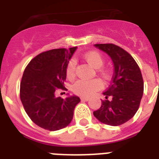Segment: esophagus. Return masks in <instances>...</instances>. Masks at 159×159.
I'll return each mask as SVG.
<instances>
[{
    "label": "esophagus",
    "mask_w": 159,
    "mask_h": 159,
    "mask_svg": "<svg viewBox=\"0 0 159 159\" xmlns=\"http://www.w3.org/2000/svg\"><path fill=\"white\" fill-rule=\"evenodd\" d=\"M81 100H82V102H88L90 98H88V97H81Z\"/></svg>",
    "instance_id": "esophagus-1"
}]
</instances>
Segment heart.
<instances>
[{
    "mask_svg": "<svg viewBox=\"0 0 159 159\" xmlns=\"http://www.w3.org/2000/svg\"><path fill=\"white\" fill-rule=\"evenodd\" d=\"M84 58L89 64H91L93 67L98 69L99 72L105 77L109 78L110 72L106 69H102L101 67L104 64V58L102 55L97 51H90L84 54ZM77 62L76 60L72 58L67 62L66 67V74L67 77L72 78L74 77L75 70H76ZM103 87V83L99 79L92 80H78L75 82L72 90L75 94L79 95L82 97H90L93 93L99 91Z\"/></svg>",
    "mask_w": 159,
    "mask_h": 159,
    "instance_id": "b5f03b06",
    "label": "heart"
}]
</instances>
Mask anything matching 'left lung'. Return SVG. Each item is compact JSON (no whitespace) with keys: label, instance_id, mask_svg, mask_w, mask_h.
<instances>
[{"label":"left lung","instance_id":"obj_1","mask_svg":"<svg viewBox=\"0 0 159 159\" xmlns=\"http://www.w3.org/2000/svg\"><path fill=\"white\" fill-rule=\"evenodd\" d=\"M106 53L114 64V75L111 86L103 95L105 101L93 112L103 124L118 126L129 120L138 111L143 93V81L135 60L123 48L113 43L94 44ZM111 100L109 101L108 97Z\"/></svg>","mask_w":159,"mask_h":159}]
</instances>
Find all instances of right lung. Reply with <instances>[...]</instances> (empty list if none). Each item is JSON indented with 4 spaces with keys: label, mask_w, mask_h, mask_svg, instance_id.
<instances>
[{
    "label": "right lung",
    "mask_w": 159,
    "mask_h": 159,
    "mask_svg": "<svg viewBox=\"0 0 159 159\" xmlns=\"http://www.w3.org/2000/svg\"><path fill=\"white\" fill-rule=\"evenodd\" d=\"M76 49L57 48L39 53L24 71L21 102L31 120L44 129L55 131L67 127L81 102L75 95L66 99L55 95L58 88H64L66 67Z\"/></svg>",
    "instance_id": "1"
}]
</instances>
